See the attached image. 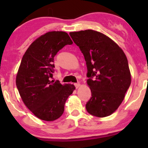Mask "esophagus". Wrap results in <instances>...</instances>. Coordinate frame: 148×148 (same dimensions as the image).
I'll return each instance as SVG.
<instances>
[{
  "label": "esophagus",
  "instance_id": "34e87169",
  "mask_svg": "<svg viewBox=\"0 0 148 148\" xmlns=\"http://www.w3.org/2000/svg\"><path fill=\"white\" fill-rule=\"evenodd\" d=\"M75 86L76 88H78L80 86V84L79 83H76V84H75Z\"/></svg>",
  "mask_w": 148,
  "mask_h": 148
}]
</instances>
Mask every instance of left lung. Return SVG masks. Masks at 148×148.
Here are the masks:
<instances>
[{"instance_id":"left-lung-1","label":"left lung","mask_w":148,"mask_h":148,"mask_svg":"<svg viewBox=\"0 0 148 148\" xmlns=\"http://www.w3.org/2000/svg\"><path fill=\"white\" fill-rule=\"evenodd\" d=\"M69 35L86 62L87 84L92 92L86 110L97 117L110 116L121 104L131 85L127 56L116 42L99 32L82 30Z\"/></svg>"}]
</instances>
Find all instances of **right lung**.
Instances as JSON below:
<instances>
[{
	"mask_svg": "<svg viewBox=\"0 0 148 148\" xmlns=\"http://www.w3.org/2000/svg\"><path fill=\"white\" fill-rule=\"evenodd\" d=\"M73 41L64 32H49L31 44L22 58L16 86L24 104L38 119L53 121L63 114L68 97L75 90L73 84L50 81L54 57Z\"/></svg>",
	"mask_w": 148,
	"mask_h": 148,
	"instance_id": "obj_1",
	"label": "right lung"
}]
</instances>
